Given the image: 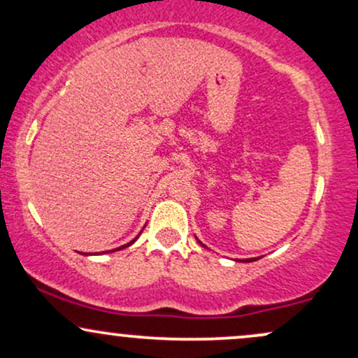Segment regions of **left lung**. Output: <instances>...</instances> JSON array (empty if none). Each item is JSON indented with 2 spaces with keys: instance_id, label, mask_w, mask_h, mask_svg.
Listing matches in <instances>:
<instances>
[{
  "instance_id": "1",
  "label": "left lung",
  "mask_w": 358,
  "mask_h": 358,
  "mask_svg": "<svg viewBox=\"0 0 358 358\" xmlns=\"http://www.w3.org/2000/svg\"><path fill=\"white\" fill-rule=\"evenodd\" d=\"M202 245H203V244H202ZM252 261H256V259H245L244 262H252Z\"/></svg>"
}]
</instances>
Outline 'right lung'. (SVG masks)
Here are the masks:
<instances>
[{"mask_svg":"<svg viewBox=\"0 0 358 358\" xmlns=\"http://www.w3.org/2000/svg\"><path fill=\"white\" fill-rule=\"evenodd\" d=\"M136 239H138V237H136ZM136 239H134V241H136ZM134 241H131V242H129V244H126V245H122V248H119V249H124V248H127V245H131V244H133V242H134Z\"/></svg>","mask_w":358,"mask_h":358,"instance_id":"right-lung-1","label":"right lung"}]
</instances>
